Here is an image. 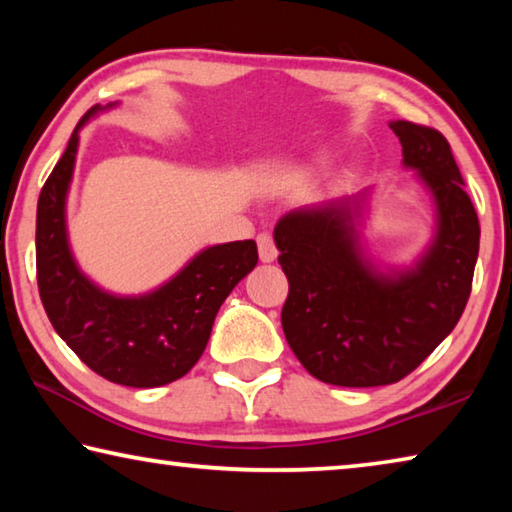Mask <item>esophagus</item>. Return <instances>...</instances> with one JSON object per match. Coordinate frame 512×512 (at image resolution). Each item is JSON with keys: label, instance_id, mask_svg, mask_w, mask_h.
I'll list each match as a JSON object with an SVG mask.
<instances>
[{"label": "esophagus", "instance_id": "1", "mask_svg": "<svg viewBox=\"0 0 512 512\" xmlns=\"http://www.w3.org/2000/svg\"><path fill=\"white\" fill-rule=\"evenodd\" d=\"M257 250H259V259H262L264 264H271L277 259V248L273 244V237L266 235V232L257 237Z\"/></svg>", "mask_w": 512, "mask_h": 512}]
</instances>
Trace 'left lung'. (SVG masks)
Listing matches in <instances>:
<instances>
[{"label":"left lung","mask_w":512,"mask_h":512,"mask_svg":"<svg viewBox=\"0 0 512 512\" xmlns=\"http://www.w3.org/2000/svg\"><path fill=\"white\" fill-rule=\"evenodd\" d=\"M388 126L433 203V235L409 266L368 255V187L296 207L273 230L289 280L284 336L309 375L332 386H386L418 368L461 318L479 257V219L445 137L402 119Z\"/></svg>","instance_id":"1"}]
</instances>
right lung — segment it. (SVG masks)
I'll return each instance as SVG.
<instances>
[{"label":"right lung","instance_id":"obj_1","mask_svg":"<svg viewBox=\"0 0 512 512\" xmlns=\"http://www.w3.org/2000/svg\"><path fill=\"white\" fill-rule=\"evenodd\" d=\"M119 103L94 106L69 137L38 198V289L51 325L85 366L112 384L155 388L194 368L223 300L257 266V244L207 246L167 282L137 296L106 291L81 271L69 246L67 194L81 128Z\"/></svg>","mask_w":512,"mask_h":512}]
</instances>
